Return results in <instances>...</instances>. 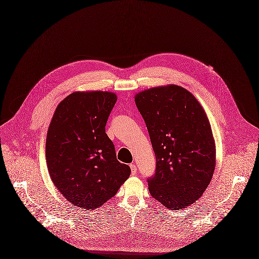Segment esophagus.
Masks as SVG:
<instances>
[{"label":"esophagus","instance_id":"34e87169","mask_svg":"<svg viewBox=\"0 0 259 259\" xmlns=\"http://www.w3.org/2000/svg\"><path fill=\"white\" fill-rule=\"evenodd\" d=\"M130 167H131V172H132V175L135 176L136 172H137V166L135 165V163H131V164H130Z\"/></svg>","mask_w":259,"mask_h":259}]
</instances>
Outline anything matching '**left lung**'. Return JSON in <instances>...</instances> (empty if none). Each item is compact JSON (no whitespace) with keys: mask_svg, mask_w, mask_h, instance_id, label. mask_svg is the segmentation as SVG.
<instances>
[{"mask_svg":"<svg viewBox=\"0 0 259 259\" xmlns=\"http://www.w3.org/2000/svg\"><path fill=\"white\" fill-rule=\"evenodd\" d=\"M157 159L148 179L151 195L171 210L196 202L215 169L211 125L199 101L187 90L168 84L135 96Z\"/></svg>","mask_w":259,"mask_h":259,"instance_id":"left-lung-1","label":"left lung"}]
</instances>
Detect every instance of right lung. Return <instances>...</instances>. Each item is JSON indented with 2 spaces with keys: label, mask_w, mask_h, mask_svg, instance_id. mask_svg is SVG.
<instances>
[{
  "label": "right lung",
  "mask_w": 259,
  "mask_h": 259,
  "mask_svg": "<svg viewBox=\"0 0 259 259\" xmlns=\"http://www.w3.org/2000/svg\"><path fill=\"white\" fill-rule=\"evenodd\" d=\"M117 97L76 92L58 104L46 138L47 167L54 185L75 206L93 210L112 198L129 178L105 133Z\"/></svg>",
  "instance_id": "right-lung-1"
}]
</instances>
